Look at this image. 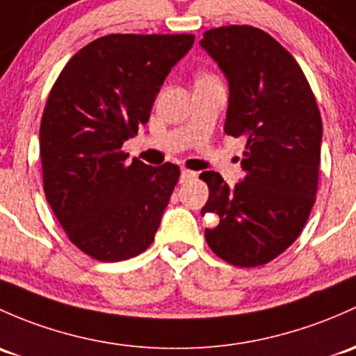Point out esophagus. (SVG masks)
I'll return each instance as SVG.
<instances>
[{"label": "esophagus", "instance_id": "1", "mask_svg": "<svg viewBox=\"0 0 356 356\" xmlns=\"http://www.w3.org/2000/svg\"><path fill=\"white\" fill-rule=\"evenodd\" d=\"M194 177H196V172L188 170V168H182L181 170V182H188L189 179H194Z\"/></svg>", "mask_w": 356, "mask_h": 356}]
</instances>
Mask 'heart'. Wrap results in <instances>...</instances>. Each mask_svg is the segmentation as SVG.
<instances>
[{
    "label": "heart",
    "instance_id": "heart-1",
    "mask_svg": "<svg viewBox=\"0 0 356 356\" xmlns=\"http://www.w3.org/2000/svg\"><path fill=\"white\" fill-rule=\"evenodd\" d=\"M208 78H215V76H211V74H201V76L197 78V80H208Z\"/></svg>",
    "mask_w": 356,
    "mask_h": 356
}]
</instances>
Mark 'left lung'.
I'll return each instance as SVG.
<instances>
[{"label":"left lung","mask_w":356,"mask_h":356,"mask_svg":"<svg viewBox=\"0 0 356 356\" xmlns=\"http://www.w3.org/2000/svg\"><path fill=\"white\" fill-rule=\"evenodd\" d=\"M200 44L228 80L225 133L247 140L235 188L218 172L200 175L209 188L201 213L216 216L204 237L220 259L263 266L297 241L316 203L321 112L298 63L264 30L211 29Z\"/></svg>","instance_id":"1"}]
</instances>
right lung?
<instances>
[{"instance_id": "obj_1", "label": "right lung", "mask_w": 356, "mask_h": 356, "mask_svg": "<svg viewBox=\"0 0 356 356\" xmlns=\"http://www.w3.org/2000/svg\"><path fill=\"white\" fill-rule=\"evenodd\" d=\"M193 44L191 33H111L78 51L52 85L40 121L44 193L70 241L93 259H129L155 238L181 170L128 165L121 148L147 124Z\"/></svg>"}]
</instances>
